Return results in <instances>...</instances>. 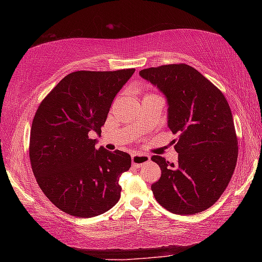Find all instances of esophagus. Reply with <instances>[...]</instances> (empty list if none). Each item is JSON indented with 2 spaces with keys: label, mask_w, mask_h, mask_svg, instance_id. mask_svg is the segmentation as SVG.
<instances>
[{
  "label": "esophagus",
  "mask_w": 262,
  "mask_h": 262,
  "mask_svg": "<svg viewBox=\"0 0 262 262\" xmlns=\"http://www.w3.org/2000/svg\"><path fill=\"white\" fill-rule=\"evenodd\" d=\"M150 162V157L148 155L143 154H135L132 156V163L135 167H141L144 164H148Z\"/></svg>",
  "instance_id": "1"
}]
</instances>
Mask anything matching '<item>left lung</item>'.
<instances>
[{
	"instance_id": "1",
	"label": "left lung",
	"mask_w": 262,
	"mask_h": 262,
	"mask_svg": "<svg viewBox=\"0 0 262 262\" xmlns=\"http://www.w3.org/2000/svg\"><path fill=\"white\" fill-rule=\"evenodd\" d=\"M167 99V126L178 163L151 157L162 176L151 185L157 202L178 215L210 208L231 180L238 158V139L224 95L188 64H165L140 72Z\"/></svg>"
}]
</instances>
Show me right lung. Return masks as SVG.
Wrapping results in <instances>:
<instances>
[{
	"mask_svg": "<svg viewBox=\"0 0 262 262\" xmlns=\"http://www.w3.org/2000/svg\"><path fill=\"white\" fill-rule=\"evenodd\" d=\"M135 69L78 70L57 83L39 105L30 134L35 180L53 205L77 217L98 216L119 201L127 152L95 148L114 97Z\"/></svg>",
	"mask_w": 262,
	"mask_h": 262,
	"instance_id": "add662e5",
	"label": "right lung"
}]
</instances>
